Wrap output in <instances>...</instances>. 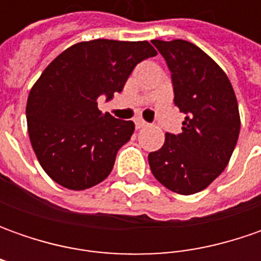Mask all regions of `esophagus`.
Here are the masks:
<instances>
[{
    "label": "esophagus",
    "instance_id": "1",
    "mask_svg": "<svg viewBox=\"0 0 261 261\" xmlns=\"http://www.w3.org/2000/svg\"><path fill=\"white\" fill-rule=\"evenodd\" d=\"M135 125L138 129H141V127H145V126H148V123H146L144 119H141V117H139V119H135Z\"/></svg>",
    "mask_w": 261,
    "mask_h": 261
}]
</instances>
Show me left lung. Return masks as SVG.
Wrapping results in <instances>:
<instances>
[{"instance_id": "8db88e82", "label": "left lung", "mask_w": 261, "mask_h": 261, "mask_svg": "<svg viewBox=\"0 0 261 261\" xmlns=\"http://www.w3.org/2000/svg\"><path fill=\"white\" fill-rule=\"evenodd\" d=\"M171 72L174 105L186 115L180 134L149 152L156 180L180 195L206 189L221 174L240 135L236 93L212 58L186 40H152Z\"/></svg>"}]
</instances>
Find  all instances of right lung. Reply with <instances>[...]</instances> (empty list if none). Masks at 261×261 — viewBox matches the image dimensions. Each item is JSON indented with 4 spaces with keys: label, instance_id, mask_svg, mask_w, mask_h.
<instances>
[{
    "label": "right lung",
    "instance_id": "add662e5",
    "mask_svg": "<svg viewBox=\"0 0 261 261\" xmlns=\"http://www.w3.org/2000/svg\"><path fill=\"white\" fill-rule=\"evenodd\" d=\"M155 55L145 40L97 39L68 47L47 65L30 90L25 117L33 151L54 181L84 190L110 174L135 125L103 115L97 100H112L135 66Z\"/></svg>",
    "mask_w": 261,
    "mask_h": 261
}]
</instances>
